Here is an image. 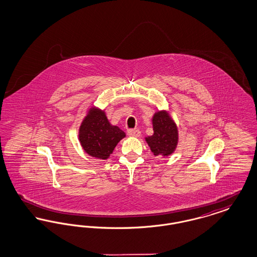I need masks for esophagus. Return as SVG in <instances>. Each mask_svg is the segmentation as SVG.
Returning a JSON list of instances; mask_svg holds the SVG:
<instances>
[{
  "mask_svg": "<svg viewBox=\"0 0 257 257\" xmlns=\"http://www.w3.org/2000/svg\"><path fill=\"white\" fill-rule=\"evenodd\" d=\"M127 134L129 137H133V138H139L140 136H141V132H140V130H129L128 132H127Z\"/></svg>",
  "mask_w": 257,
  "mask_h": 257,
  "instance_id": "1",
  "label": "esophagus"
}]
</instances>
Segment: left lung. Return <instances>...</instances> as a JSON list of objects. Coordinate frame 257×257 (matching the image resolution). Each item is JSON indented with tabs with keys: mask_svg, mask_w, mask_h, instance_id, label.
Here are the masks:
<instances>
[{
	"mask_svg": "<svg viewBox=\"0 0 257 257\" xmlns=\"http://www.w3.org/2000/svg\"><path fill=\"white\" fill-rule=\"evenodd\" d=\"M153 135L145 140L155 156L169 157L176 150L179 143L178 127L169 110L155 111L152 116Z\"/></svg>",
	"mask_w": 257,
	"mask_h": 257,
	"instance_id": "obj_1",
	"label": "left lung"
}]
</instances>
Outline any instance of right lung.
Here are the masks:
<instances>
[{
	"label": "right lung",
	"instance_id": "1",
	"mask_svg": "<svg viewBox=\"0 0 257 257\" xmlns=\"http://www.w3.org/2000/svg\"><path fill=\"white\" fill-rule=\"evenodd\" d=\"M126 137L118 126L109 121L106 111L91 106L79 127L78 138L83 150L96 159L107 160L117 144Z\"/></svg>",
	"mask_w": 257,
	"mask_h": 257
}]
</instances>
